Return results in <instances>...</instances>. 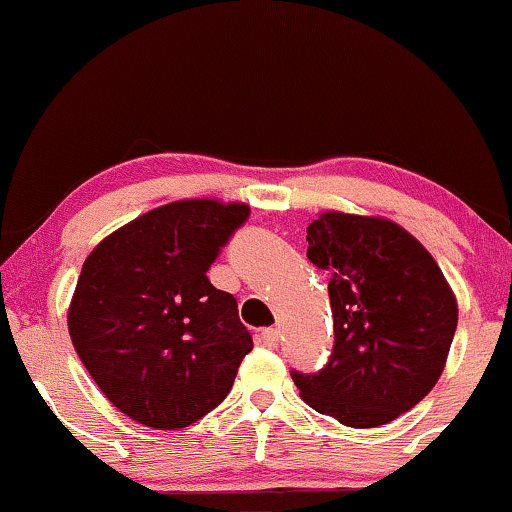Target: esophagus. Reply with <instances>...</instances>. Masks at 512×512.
<instances>
[{"label":"esophagus","instance_id":"obj_1","mask_svg":"<svg viewBox=\"0 0 512 512\" xmlns=\"http://www.w3.org/2000/svg\"><path fill=\"white\" fill-rule=\"evenodd\" d=\"M258 342H261L263 347H277L279 345V331L277 328H263L261 333H258Z\"/></svg>","mask_w":512,"mask_h":512}]
</instances>
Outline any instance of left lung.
I'll return each instance as SVG.
<instances>
[{
  "mask_svg": "<svg viewBox=\"0 0 512 512\" xmlns=\"http://www.w3.org/2000/svg\"><path fill=\"white\" fill-rule=\"evenodd\" d=\"M307 258L326 270L333 352L291 370L303 401L354 429L394 422L443 373L457 300L433 256L394 221L326 212L307 226Z\"/></svg>",
  "mask_w": 512,
  "mask_h": 512,
  "instance_id": "8db88e82",
  "label": "left lung"
}]
</instances>
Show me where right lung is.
<instances>
[{
	"label": "right lung",
	"mask_w": 512,
	"mask_h": 512,
	"mask_svg": "<svg viewBox=\"0 0 512 512\" xmlns=\"http://www.w3.org/2000/svg\"><path fill=\"white\" fill-rule=\"evenodd\" d=\"M249 219L242 202L179 200L97 244L69 305L74 349L123 415L184 429L233 389L254 342L207 270Z\"/></svg>",
	"instance_id": "add662e5"
}]
</instances>
